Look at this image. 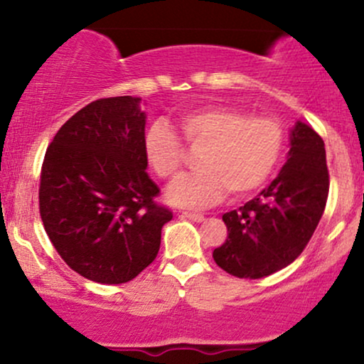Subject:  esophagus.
Instances as JSON below:
<instances>
[{
	"label": "esophagus",
	"instance_id": "34e87169",
	"mask_svg": "<svg viewBox=\"0 0 364 364\" xmlns=\"http://www.w3.org/2000/svg\"><path fill=\"white\" fill-rule=\"evenodd\" d=\"M181 215L193 220V223H202L203 220V214H200V212H181Z\"/></svg>",
	"mask_w": 364,
	"mask_h": 364
}]
</instances>
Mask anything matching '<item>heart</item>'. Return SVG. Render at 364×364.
Returning <instances> with one entry per match:
<instances>
[{"label":"heart","mask_w":364,"mask_h":364,"mask_svg":"<svg viewBox=\"0 0 364 364\" xmlns=\"http://www.w3.org/2000/svg\"><path fill=\"white\" fill-rule=\"evenodd\" d=\"M178 127L188 147L203 149L198 157L202 171L179 178L168 190V200L178 207L212 205L229 190L235 196L253 193L272 176L286 144L277 119L252 118L229 106L196 107L179 116ZM144 154L162 179L176 178L185 162L181 141L162 121L145 132Z\"/></svg>","instance_id":"b5f03b06"}]
</instances>
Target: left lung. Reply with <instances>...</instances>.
Here are the masks:
<instances>
[{"label": "left lung", "mask_w": 364, "mask_h": 364, "mask_svg": "<svg viewBox=\"0 0 364 364\" xmlns=\"http://www.w3.org/2000/svg\"><path fill=\"white\" fill-rule=\"evenodd\" d=\"M289 140L279 176L257 198L223 215L228 240L212 257L235 277L262 279L294 262L325 210L328 169L323 140L301 121H296Z\"/></svg>", "instance_id": "left-lung-1"}]
</instances>
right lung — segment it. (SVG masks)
Listing matches in <instances>:
<instances>
[{
	"label": "right lung",
	"mask_w": 364,
	"mask_h": 364,
	"mask_svg": "<svg viewBox=\"0 0 364 364\" xmlns=\"http://www.w3.org/2000/svg\"><path fill=\"white\" fill-rule=\"evenodd\" d=\"M140 97L99 99L54 135L41 171L39 208L49 240L70 269L99 284L132 281L156 260L162 225L147 174Z\"/></svg>",
	"instance_id": "1"
}]
</instances>
